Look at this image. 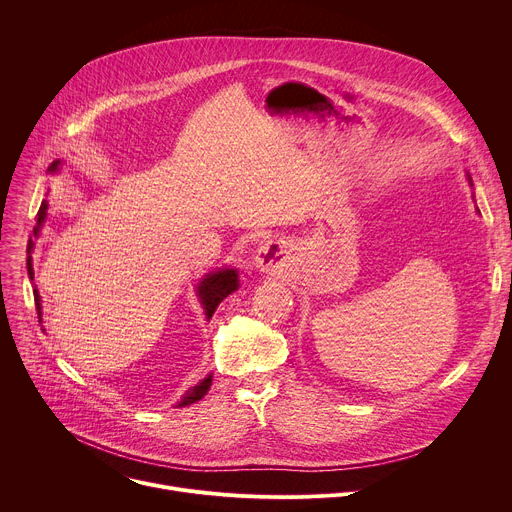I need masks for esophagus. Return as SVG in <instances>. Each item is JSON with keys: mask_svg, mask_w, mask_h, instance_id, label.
<instances>
[{"mask_svg": "<svg viewBox=\"0 0 512 512\" xmlns=\"http://www.w3.org/2000/svg\"><path fill=\"white\" fill-rule=\"evenodd\" d=\"M287 265V253L283 243L279 241H267L259 247L257 255H255V267L263 273H281Z\"/></svg>", "mask_w": 512, "mask_h": 512, "instance_id": "esophagus-1", "label": "esophagus"}]
</instances>
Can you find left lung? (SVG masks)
<instances>
[{
    "mask_svg": "<svg viewBox=\"0 0 512 512\" xmlns=\"http://www.w3.org/2000/svg\"><path fill=\"white\" fill-rule=\"evenodd\" d=\"M466 178H468V184L472 186V178H470V174H466Z\"/></svg>",
    "mask_w": 512,
    "mask_h": 512,
    "instance_id": "8db88e82",
    "label": "left lung"
}]
</instances>
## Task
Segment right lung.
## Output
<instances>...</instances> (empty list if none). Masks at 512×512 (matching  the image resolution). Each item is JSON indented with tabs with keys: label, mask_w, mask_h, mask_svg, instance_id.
<instances>
[{
	"label": "right lung",
	"mask_w": 512,
	"mask_h": 512,
	"mask_svg": "<svg viewBox=\"0 0 512 512\" xmlns=\"http://www.w3.org/2000/svg\"><path fill=\"white\" fill-rule=\"evenodd\" d=\"M60 168V162H54L48 172L50 174H56ZM48 194V192H46ZM46 216H48V200H42L40 204V210H38V221H36V227H34V235L30 237L28 241V259H26V265H28V275L30 279L34 281V265H32V251H34V245H36V239L40 237V231L46 223ZM239 289V271L235 267H223V269H216V271H210L206 273L198 283H196V296H198V302L204 310V316L206 320L212 318V314L216 312L218 304H221L229 294H233V291ZM34 302H36V310H38V318L42 322V300H40V294L38 289L34 287ZM212 385V373H208L200 383H196L194 387H190L182 399L176 403V407H186V405H192L196 401H200L208 389Z\"/></svg>",
	"instance_id": "add662e5"
}]
</instances>
